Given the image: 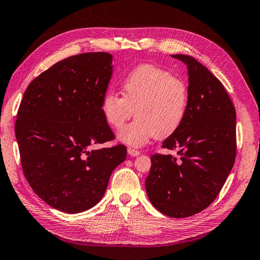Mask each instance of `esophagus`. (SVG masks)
Masks as SVG:
<instances>
[{"instance_id":"esophagus-1","label":"esophagus","mask_w":260,"mask_h":260,"mask_svg":"<svg viewBox=\"0 0 260 260\" xmlns=\"http://www.w3.org/2000/svg\"><path fill=\"white\" fill-rule=\"evenodd\" d=\"M128 154L130 155V156H138L140 153L138 150H136V149H132V148H128Z\"/></svg>"}]
</instances>
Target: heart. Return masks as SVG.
Instances as JSON below:
<instances>
[{"label":"heart","mask_w":260,"mask_h":260,"mask_svg":"<svg viewBox=\"0 0 260 260\" xmlns=\"http://www.w3.org/2000/svg\"><path fill=\"white\" fill-rule=\"evenodd\" d=\"M122 94L107 90L101 113L107 124L119 129L136 112L137 119L117 132V140L143 147L153 137H168L178 130L189 109V88L180 78L151 64L135 68L122 80Z\"/></svg>","instance_id":"heart-1"}]
</instances>
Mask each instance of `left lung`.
<instances>
[{"instance_id": "8db88e82", "label": "left lung", "mask_w": 260, "mask_h": 260, "mask_svg": "<svg viewBox=\"0 0 260 260\" xmlns=\"http://www.w3.org/2000/svg\"><path fill=\"white\" fill-rule=\"evenodd\" d=\"M188 69L189 109L180 128L163 141L176 156L155 154L145 181L153 206L183 218L207 208L236 160V109L222 82L194 57L171 55Z\"/></svg>"}]
</instances>
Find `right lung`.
<instances>
[{
    "label": "right lung",
    "mask_w": 260,
    "mask_h": 260,
    "mask_svg": "<svg viewBox=\"0 0 260 260\" xmlns=\"http://www.w3.org/2000/svg\"><path fill=\"white\" fill-rule=\"evenodd\" d=\"M113 55L82 53L55 63L24 91L16 138L24 176L39 198L61 212L94 207L126 148L89 149L114 138L101 113L113 75Z\"/></svg>",
    "instance_id": "add662e5"
}]
</instances>
